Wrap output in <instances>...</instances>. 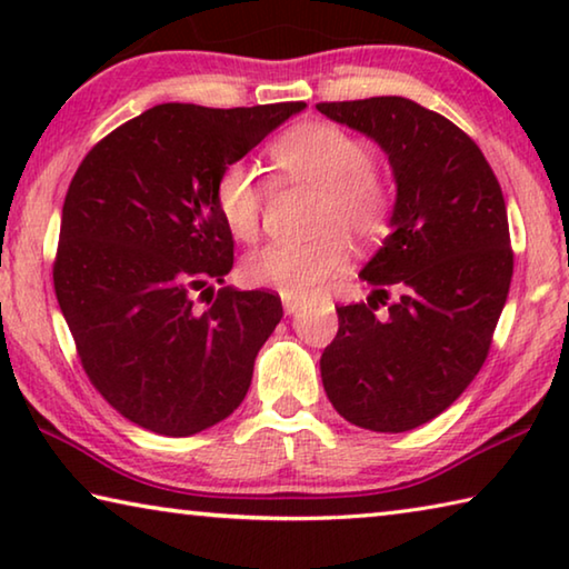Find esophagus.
Masks as SVG:
<instances>
[{
	"label": "esophagus",
	"instance_id": "esophagus-1",
	"mask_svg": "<svg viewBox=\"0 0 569 569\" xmlns=\"http://www.w3.org/2000/svg\"><path fill=\"white\" fill-rule=\"evenodd\" d=\"M281 298H283V311H286L288 316H291V313H296V311H298V308H301V306H303V298H301V296H291V293H283Z\"/></svg>",
	"mask_w": 569,
	"mask_h": 569
}]
</instances>
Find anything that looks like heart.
Returning <instances> with one entry per match:
<instances>
[{
	"instance_id": "obj_1",
	"label": "heart",
	"mask_w": 569,
	"mask_h": 569,
	"mask_svg": "<svg viewBox=\"0 0 569 569\" xmlns=\"http://www.w3.org/2000/svg\"><path fill=\"white\" fill-rule=\"evenodd\" d=\"M273 166L288 180L319 190L311 240H273L248 253L243 278L253 286L306 296L349 261V233L359 243L379 238L389 223L393 196L389 180L371 166V148L333 122L296 124L271 148ZM216 206L230 233L253 240L261 226L263 182L243 160L228 162L216 180Z\"/></svg>"
}]
</instances>
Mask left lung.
Returning a JSON list of instances; mask_svg holds the SVG:
<instances>
[{
    "label": "left lung",
    "mask_w": 569,
    "mask_h": 569,
    "mask_svg": "<svg viewBox=\"0 0 569 569\" xmlns=\"http://www.w3.org/2000/svg\"><path fill=\"white\" fill-rule=\"evenodd\" d=\"M316 110L377 140L397 180L391 233L361 271L373 293L336 306L323 389L346 421L399 435L451 407L487 361L515 268L502 188L465 130L407 98ZM389 290L400 296L379 317Z\"/></svg>",
    "instance_id": "obj_1"
}]
</instances>
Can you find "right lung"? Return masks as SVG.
Here are the masks:
<instances>
[{
	"label": "right lung",
	"mask_w": 569,
	"mask_h": 569,
	"mask_svg": "<svg viewBox=\"0 0 569 569\" xmlns=\"http://www.w3.org/2000/svg\"><path fill=\"white\" fill-rule=\"evenodd\" d=\"M306 102H166L102 138L64 196L54 293L82 369L112 409L190 437L246 399L281 298L223 286L233 236L216 180ZM209 296L198 307L194 293Z\"/></svg>",
	"instance_id": "add662e5"
}]
</instances>
